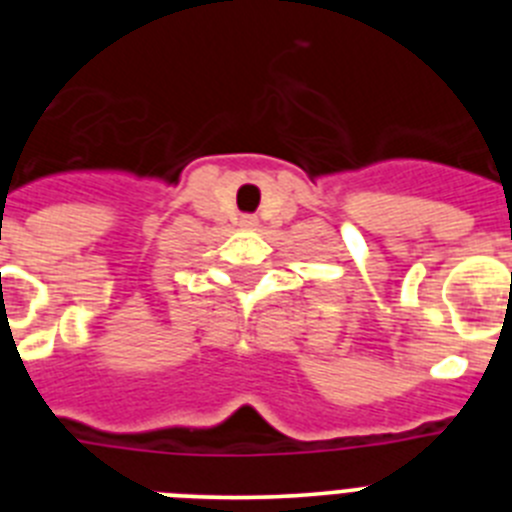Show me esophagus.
<instances>
[{"label":"esophagus","instance_id":"esophagus-1","mask_svg":"<svg viewBox=\"0 0 512 512\" xmlns=\"http://www.w3.org/2000/svg\"><path fill=\"white\" fill-rule=\"evenodd\" d=\"M238 225H241L243 230H253V228H256V225H259V220H256V217H253V215H243L241 220H238Z\"/></svg>","mask_w":512,"mask_h":512}]
</instances>
